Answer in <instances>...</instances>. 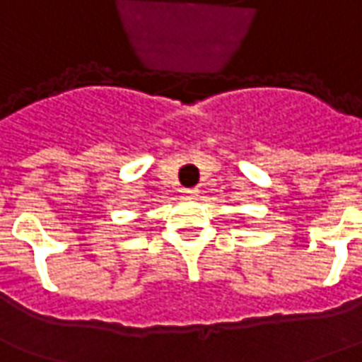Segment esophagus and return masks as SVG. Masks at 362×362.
<instances>
[{"label": "esophagus", "instance_id": "obj_1", "mask_svg": "<svg viewBox=\"0 0 362 362\" xmlns=\"http://www.w3.org/2000/svg\"><path fill=\"white\" fill-rule=\"evenodd\" d=\"M182 194H184L186 198H196L199 194V188H182Z\"/></svg>", "mask_w": 362, "mask_h": 362}]
</instances>
